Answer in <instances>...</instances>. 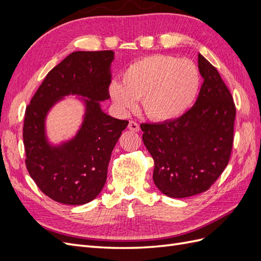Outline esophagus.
Wrapping results in <instances>:
<instances>
[{
	"mask_svg": "<svg viewBox=\"0 0 261 261\" xmlns=\"http://www.w3.org/2000/svg\"><path fill=\"white\" fill-rule=\"evenodd\" d=\"M128 129H129V130H133V132H139L140 127H139V125H138L136 122L130 121V122L128 123Z\"/></svg>",
	"mask_w": 261,
	"mask_h": 261,
	"instance_id": "1",
	"label": "esophagus"
}]
</instances>
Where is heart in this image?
I'll list each match as a JSON object with an SVG mask.
<instances>
[{
  "mask_svg": "<svg viewBox=\"0 0 261 261\" xmlns=\"http://www.w3.org/2000/svg\"><path fill=\"white\" fill-rule=\"evenodd\" d=\"M201 77L195 63L170 55H150L124 70L122 84L112 82L109 94L122 112L143 100L146 115L156 122L176 120L192 107Z\"/></svg>",
  "mask_w": 261,
  "mask_h": 261,
  "instance_id": "1",
  "label": "heart"
}]
</instances>
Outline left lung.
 <instances>
[{
  "mask_svg": "<svg viewBox=\"0 0 261 261\" xmlns=\"http://www.w3.org/2000/svg\"><path fill=\"white\" fill-rule=\"evenodd\" d=\"M203 83L192 109L176 120L141 124L143 140L154 161L153 181L172 198L208 191L230 160L235 105L215 66L198 55Z\"/></svg>",
  "mask_w": 261,
  "mask_h": 261,
  "instance_id": "obj_1",
  "label": "left lung"
}]
</instances>
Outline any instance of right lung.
Returning <instances> with one entry per match:
<instances>
[{
	"instance_id": "1",
	"label": "right lung",
	"mask_w": 261,
	"mask_h": 261,
	"mask_svg": "<svg viewBox=\"0 0 261 261\" xmlns=\"http://www.w3.org/2000/svg\"><path fill=\"white\" fill-rule=\"evenodd\" d=\"M113 51H76L53 67L26 108L22 138L26 167L40 191L64 204L90 202L103 188L111 153L128 121L102 111L110 99ZM82 96L85 114L81 128L59 145L48 143L45 120L64 96Z\"/></svg>"
}]
</instances>
